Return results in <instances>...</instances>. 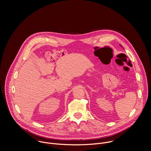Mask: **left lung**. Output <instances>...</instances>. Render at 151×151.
Here are the masks:
<instances>
[{
    "mask_svg": "<svg viewBox=\"0 0 151 151\" xmlns=\"http://www.w3.org/2000/svg\"><path fill=\"white\" fill-rule=\"evenodd\" d=\"M120 46H121V47H122V46H121V45H120ZM122 48H123V47H122Z\"/></svg>",
    "mask_w": 151,
    "mask_h": 151,
    "instance_id": "1",
    "label": "left lung"
}]
</instances>
